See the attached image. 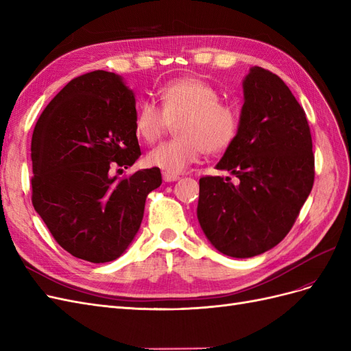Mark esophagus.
<instances>
[{"instance_id":"1","label":"esophagus","mask_w":351,"mask_h":351,"mask_svg":"<svg viewBox=\"0 0 351 351\" xmlns=\"http://www.w3.org/2000/svg\"><path fill=\"white\" fill-rule=\"evenodd\" d=\"M162 177H164V182H167V183L177 182V180L180 178V176H177V174H171V173H164V174H162Z\"/></svg>"}]
</instances>
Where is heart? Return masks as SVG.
Wrapping results in <instances>:
<instances>
[{
    "label": "heart",
    "instance_id": "heart-1",
    "mask_svg": "<svg viewBox=\"0 0 351 351\" xmlns=\"http://www.w3.org/2000/svg\"><path fill=\"white\" fill-rule=\"evenodd\" d=\"M161 108L151 101L137 105L134 133L145 143H155L176 125L177 139L161 143L145 156L149 167L178 174L197 162L200 155H218L234 143L240 115L231 104L219 101V92L204 79L180 77L158 90Z\"/></svg>",
    "mask_w": 351,
    "mask_h": 351
}]
</instances>
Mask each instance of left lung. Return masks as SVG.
Here are the masks:
<instances>
[{"instance_id": "1", "label": "left lung", "mask_w": 351, "mask_h": 351, "mask_svg": "<svg viewBox=\"0 0 351 351\" xmlns=\"http://www.w3.org/2000/svg\"><path fill=\"white\" fill-rule=\"evenodd\" d=\"M239 134L217 164L231 178L199 180L197 219L217 250L252 258L289 234L315 180L312 136L304 110L269 70L243 80Z\"/></svg>"}]
</instances>
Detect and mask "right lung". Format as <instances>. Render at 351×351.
Wrapping results in <instances>:
<instances>
[{"label": "right lung", "mask_w": 351, "mask_h": 351, "mask_svg": "<svg viewBox=\"0 0 351 351\" xmlns=\"http://www.w3.org/2000/svg\"><path fill=\"white\" fill-rule=\"evenodd\" d=\"M134 115L133 90L119 74L97 70L69 82L35 125L32 204L74 258H120L139 231L147 195L162 183L155 167L112 176L141 156Z\"/></svg>", "instance_id": "obj_1"}]
</instances>
